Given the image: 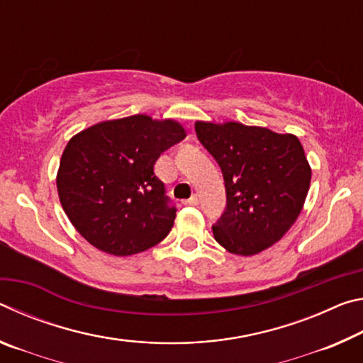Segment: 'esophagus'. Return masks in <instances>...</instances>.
<instances>
[{
  "mask_svg": "<svg viewBox=\"0 0 363 363\" xmlns=\"http://www.w3.org/2000/svg\"><path fill=\"white\" fill-rule=\"evenodd\" d=\"M182 203L186 205V206H196V205H199V196H196V195H192V196H190L189 200H184Z\"/></svg>",
  "mask_w": 363,
  "mask_h": 363,
  "instance_id": "1",
  "label": "esophagus"
}]
</instances>
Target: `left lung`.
<instances>
[{
	"label": "left lung",
	"instance_id": "left-lung-1",
	"mask_svg": "<svg viewBox=\"0 0 363 363\" xmlns=\"http://www.w3.org/2000/svg\"><path fill=\"white\" fill-rule=\"evenodd\" d=\"M196 138L220 167L227 208L213 235L237 256L272 247L296 223L312 169L294 134L238 121H195Z\"/></svg>",
	"mask_w": 363,
	"mask_h": 363
}]
</instances>
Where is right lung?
Segmentation results:
<instances>
[{
  "mask_svg": "<svg viewBox=\"0 0 363 363\" xmlns=\"http://www.w3.org/2000/svg\"><path fill=\"white\" fill-rule=\"evenodd\" d=\"M186 136L179 121L145 113L77 133L60 157L56 184L60 205L79 235L112 256H133L162 242L174 224L176 208L168 205L153 164Z\"/></svg>",
  "mask_w": 363,
  "mask_h": 363,
  "instance_id": "obj_1",
  "label": "right lung"
}]
</instances>
